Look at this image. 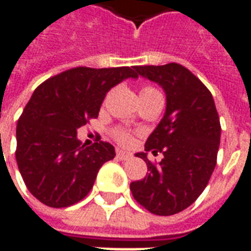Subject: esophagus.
<instances>
[{"label": "esophagus", "instance_id": "34e87169", "mask_svg": "<svg viewBox=\"0 0 251 251\" xmlns=\"http://www.w3.org/2000/svg\"><path fill=\"white\" fill-rule=\"evenodd\" d=\"M117 157L120 158V160H129V158L131 157V153L118 149V151H117Z\"/></svg>", "mask_w": 251, "mask_h": 251}]
</instances>
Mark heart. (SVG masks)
I'll return each instance as SVG.
<instances>
[{"label": "heart", "instance_id": "1", "mask_svg": "<svg viewBox=\"0 0 251 251\" xmlns=\"http://www.w3.org/2000/svg\"><path fill=\"white\" fill-rule=\"evenodd\" d=\"M147 91H156V90H154V88H152V87H144L141 90V93H147ZM114 137H115V140L120 142V144H129V142H130V140H131L130 136H129V134H127L126 131H122V130L115 131Z\"/></svg>", "mask_w": 251, "mask_h": 251}]
</instances>
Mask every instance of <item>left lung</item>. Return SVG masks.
I'll return each instance as SVG.
<instances>
[{"label": "left lung", "mask_w": 251, "mask_h": 251, "mask_svg": "<svg viewBox=\"0 0 251 251\" xmlns=\"http://www.w3.org/2000/svg\"><path fill=\"white\" fill-rule=\"evenodd\" d=\"M134 68L163 87L167 109L145 142L147 152L163 153L164 158L153 164L147 153H137L149 174L133 181L130 191L149 212L174 215L192 204L208 184L221 142L219 115L210 90L181 64Z\"/></svg>", "instance_id": "left-lung-1"}]
</instances>
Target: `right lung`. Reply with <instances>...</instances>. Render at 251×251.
Here are the masks:
<instances>
[{"instance_id":"add662e5","label":"right lung","mask_w":251,"mask_h":251,"mask_svg":"<svg viewBox=\"0 0 251 251\" xmlns=\"http://www.w3.org/2000/svg\"><path fill=\"white\" fill-rule=\"evenodd\" d=\"M134 67H76L36 88L17 122L16 160L26 188L43 204L62 208L86 198L114 147L82 145L76 130L97 118L110 88L137 77Z\"/></svg>"}]
</instances>
